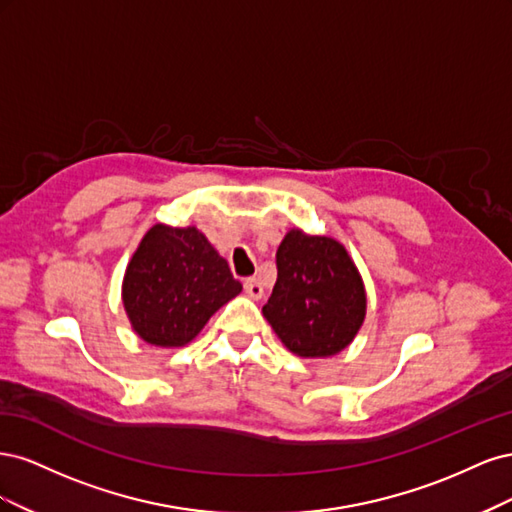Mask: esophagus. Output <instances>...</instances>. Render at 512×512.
<instances>
[{
    "label": "esophagus",
    "mask_w": 512,
    "mask_h": 512,
    "mask_svg": "<svg viewBox=\"0 0 512 512\" xmlns=\"http://www.w3.org/2000/svg\"><path fill=\"white\" fill-rule=\"evenodd\" d=\"M243 288H245V292H247V297L256 299V301L262 297V294H265V290H262V284L256 280V277H247Z\"/></svg>",
    "instance_id": "esophagus-1"
}]
</instances>
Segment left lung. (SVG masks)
Returning <instances> with one entry per match:
<instances>
[{
  "label": "left lung",
  "instance_id": "1",
  "mask_svg": "<svg viewBox=\"0 0 512 512\" xmlns=\"http://www.w3.org/2000/svg\"><path fill=\"white\" fill-rule=\"evenodd\" d=\"M277 282L262 314L288 350L318 359L342 352L365 318V288L346 247L290 230L275 254Z\"/></svg>",
  "mask_w": 512,
  "mask_h": 512
}]
</instances>
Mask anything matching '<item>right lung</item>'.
I'll return each instance as SVG.
<instances>
[{
	"instance_id": "add662e5",
	"label": "right lung",
	"mask_w": 512,
	"mask_h": 512,
	"mask_svg": "<svg viewBox=\"0 0 512 512\" xmlns=\"http://www.w3.org/2000/svg\"><path fill=\"white\" fill-rule=\"evenodd\" d=\"M239 292L228 262L194 226H153L123 277V307L134 331L162 348L192 342Z\"/></svg>"
}]
</instances>
